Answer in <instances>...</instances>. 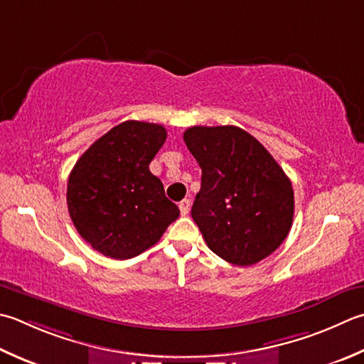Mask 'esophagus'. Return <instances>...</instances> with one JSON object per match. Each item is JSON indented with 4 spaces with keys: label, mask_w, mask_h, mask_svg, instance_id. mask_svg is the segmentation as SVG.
Segmentation results:
<instances>
[{
    "label": "esophagus",
    "mask_w": 364,
    "mask_h": 364,
    "mask_svg": "<svg viewBox=\"0 0 364 364\" xmlns=\"http://www.w3.org/2000/svg\"><path fill=\"white\" fill-rule=\"evenodd\" d=\"M189 210H191V200L189 198H184V200L180 202V211H181V216H186L189 215Z\"/></svg>",
    "instance_id": "1"
}]
</instances>
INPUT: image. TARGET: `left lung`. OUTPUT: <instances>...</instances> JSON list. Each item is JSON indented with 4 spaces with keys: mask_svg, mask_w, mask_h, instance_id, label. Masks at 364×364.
Instances as JSON below:
<instances>
[{
    "mask_svg": "<svg viewBox=\"0 0 364 364\" xmlns=\"http://www.w3.org/2000/svg\"><path fill=\"white\" fill-rule=\"evenodd\" d=\"M183 139L202 168L191 215L208 247L238 267L273 254L287 238L295 210L279 164L237 126H194Z\"/></svg>",
    "mask_w": 364,
    "mask_h": 364,
    "instance_id": "8db88e82",
    "label": "left lung"
}]
</instances>
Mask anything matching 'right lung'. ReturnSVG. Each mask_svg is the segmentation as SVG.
<instances>
[{
	"instance_id": "1",
	"label": "right lung",
	"mask_w": 364,
	"mask_h": 364,
	"mask_svg": "<svg viewBox=\"0 0 364 364\" xmlns=\"http://www.w3.org/2000/svg\"><path fill=\"white\" fill-rule=\"evenodd\" d=\"M166 139L161 124L124 121L97 139L69 175L70 219L80 237L107 257L141 254L180 216L159 178L149 172Z\"/></svg>"
}]
</instances>
